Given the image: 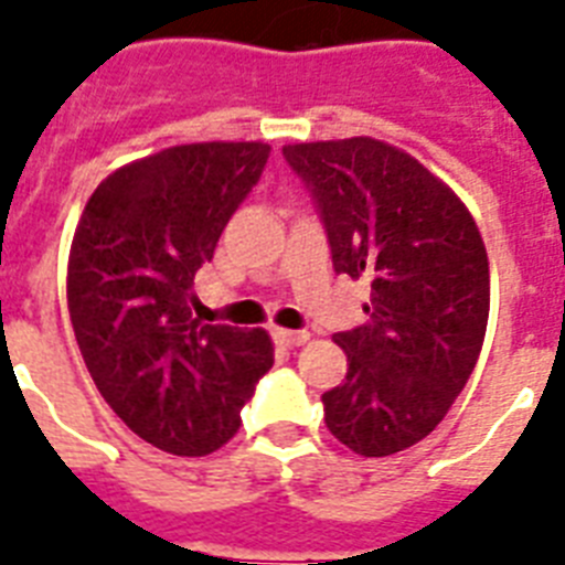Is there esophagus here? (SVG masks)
Instances as JSON below:
<instances>
[{"label": "esophagus", "instance_id": "34e87169", "mask_svg": "<svg viewBox=\"0 0 565 565\" xmlns=\"http://www.w3.org/2000/svg\"><path fill=\"white\" fill-rule=\"evenodd\" d=\"M275 343L287 345V349H296V345H305L310 340L308 331H287V328H275L273 331Z\"/></svg>", "mask_w": 565, "mask_h": 565}]
</instances>
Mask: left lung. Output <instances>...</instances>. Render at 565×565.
Returning <instances> with one entry per match:
<instances>
[{
	"mask_svg": "<svg viewBox=\"0 0 565 565\" xmlns=\"http://www.w3.org/2000/svg\"><path fill=\"white\" fill-rule=\"evenodd\" d=\"M313 199L337 275L370 278V319L334 334L345 381L322 395L326 425L363 457L416 446L472 375L490 317L481 231L411 154L352 137L284 146Z\"/></svg>",
	"mask_w": 565,
	"mask_h": 565,
	"instance_id": "1",
	"label": "left lung"
}]
</instances>
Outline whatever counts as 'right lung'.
I'll list each match as a JSON object with an SVG mask.
<instances>
[{
    "label": "right lung",
    "mask_w": 565,
    "mask_h": 565,
    "mask_svg": "<svg viewBox=\"0 0 565 565\" xmlns=\"http://www.w3.org/2000/svg\"><path fill=\"white\" fill-rule=\"evenodd\" d=\"M266 143L175 146L102 181L84 207L66 301L87 372L137 437L202 457L239 428L273 370L269 334L193 319V278L269 161Z\"/></svg>",
    "instance_id": "1"
}]
</instances>
